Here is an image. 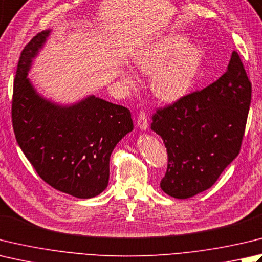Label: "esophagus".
<instances>
[{
	"label": "esophagus",
	"mask_w": 262,
	"mask_h": 262,
	"mask_svg": "<svg viewBox=\"0 0 262 262\" xmlns=\"http://www.w3.org/2000/svg\"><path fill=\"white\" fill-rule=\"evenodd\" d=\"M137 126L141 128L142 130H145L148 124H147V116L144 111H141L140 114L137 116Z\"/></svg>",
	"instance_id": "1"
}]
</instances>
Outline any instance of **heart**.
<instances>
[{"label":"heart","instance_id":"heart-1","mask_svg":"<svg viewBox=\"0 0 262 262\" xmlns=\"http://www.w3.org/2000/svg\"><path fill=\"white\" fill-rule=\"evenodd\" d=\"M202 51L188 43L186 36L170 34L147 46L134 59L136 68L143 74L152 75L153 93L163 101H176L191 89L200 66ZM121 78L134 85L135 78L129 71H122Z\"/></svg>","mask_w":262,"mask_h":262}]
</instances>
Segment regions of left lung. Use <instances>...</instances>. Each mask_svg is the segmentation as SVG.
I'll return each mask as SVG.
<instances>
[{
    "label": "left lung",
    "mask_w": 262,
    "mask_h": 262,
    "mask_svg": "<svg viewBox=\"0 0 262 262\" xmlns=\"http://www.w3.org/2000/svg\"><path fill=\"white\" fill-rule=\"evenodd\" d=\"M252 94V84L234 51L227 71L206 89L159 107L151 128L168 153L160 187L187 199L211 187L238 156Z\"/></svg>",
    "instance_id": "1"
}]
</instances>
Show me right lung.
Instances as JSON below:
<instances>
[{"label":"right lung","instance_id":"add662e5","mask_svg":"<svg viewBox=\"0 0 262 262\" xmlns=\"http://www.w3.org/2000/svg\"><path fill=\"white\" fill-rule=\"evenodd\" d=\"M49 34L44 30L34 36L20 54L11 106L13 132L44 182L75 198H94L109 183L117 143L133 130L130 111L94 95L60 106L36 93L27 74Z\"/></svg>","mask_w":262,"mask_h":262}]
</instances>
